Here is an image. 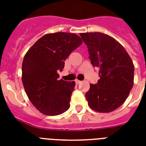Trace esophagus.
<instances>
[{
  "label": "esophagus",
  "mask_w": 146,
  "mask_h": 146,
  "mask_svg": "<svg viewBox=\"0 0 146 146\" xmlns=\"http://www.w3.org/2000/svg\"><path fill=\"white\" fill-rule=\"evenodd\" d=\"M75 82L76 84H80V83H81V82H82V81H80V80H76Z\"/></svg>",
  "instance_id": "esophagus-1"
}]
</instances>
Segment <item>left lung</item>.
<instances>
[{
	"mask_svg": "<svg viewBox=\"0 0 146 146\" xmlns=\"http://www.w3.org/2000/svg\"><path fill=\"white\" fill-rule=\"evenodd\" d=\"M80 36L100 77L86 93L89 106L98 112H111L126 101L133 88V63L124 48L106 34L81 33Z\"/></svg>",
	"mask_w": 146,
	"mask_h": 146,
	"instance_id": "obj_1",
	"label": "left lung"
}]
</instances>
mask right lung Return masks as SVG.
<instances>
[{"instance_id": "right-lung-1", "label": "right lung", "mask_w": 146, "mask_h": 146, "mask_svg": "<svg viewBox=\"0 0 146 146\" xmlns=\"http://www.w3.org/2000/svg\"><path fill=\"white\" fill-rule=\"evenodd\" d=\"M82 43L73 33H50L40 38L25 55L24 89L33 105L45 115H59L70 106L75 82L60 80L57 72L63 70L65 60Z\"/></svg>"}]
</instances>
